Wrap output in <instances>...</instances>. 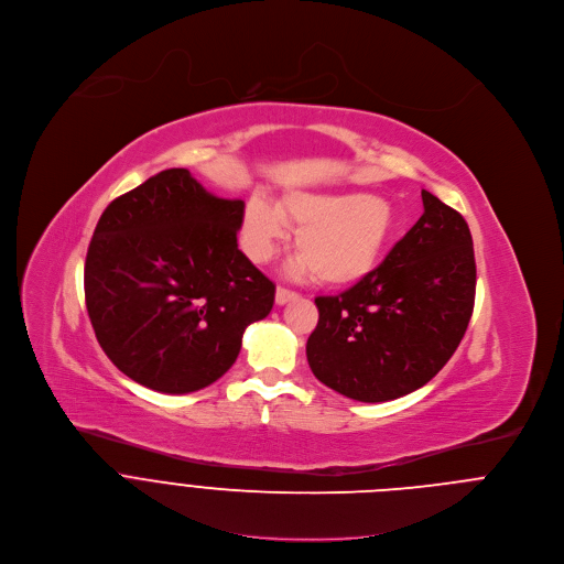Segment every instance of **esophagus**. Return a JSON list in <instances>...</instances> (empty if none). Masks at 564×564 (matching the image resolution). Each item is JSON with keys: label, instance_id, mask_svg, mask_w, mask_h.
Returning <instances> with one entry per match:
<instances>
[{"label": "esophagus", "instance_id": "1", "mask_svg": "<svg viewBox=\"0 0 564 564\" xmlns=\"http://www.w3.org/2000/svg\"><path fill=\"white\" fill-rule=\"evenodd\" d=\"M274 299H276V305H285V303H290V301H296L299 294L292 292V290H288V288H276Z\"/></svg>", "mask_w": 564, "mask_h": 564}]
</instances>
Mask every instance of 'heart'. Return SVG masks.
<instances>
[{
    "label": "heart",
    "instance_id": "obj_1",
    "mask_svg": "<svg viewBox=\"0 0 564 564\" xmlns=\"http://www.w3.org/2000/svg\"><path fill=\"white\" fill-rule=\"evenodd\" d=\"M296 230L299 268L325 285L367 276L395 230V208L382 195L347 191H290L276 199L254 195L243 213V243L254 261H268Z\"/></svg>",
    "mask_w": 564,
    "mask_h": 564
}]
</instances>
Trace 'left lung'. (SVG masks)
<instances>
[{
  "mask_svg": "<svg viewBox=\"0 0 564 564\" xmlns=\"http://www.w3.org/2000/svg\"><path fill=\"white\" fill-rule=\"evenodd\" d=\"M424 215L387 259L338 296H318L312 373L358 402H389L431 382L457 351L477 265L466 219L422 191Z\"/></svg>",
  "mask_w": 564,
  "mask_h": 564,
  "instance_id": "1",
  "label": "left lung"
}]
</instances>
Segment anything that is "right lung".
Returning a JSON list of instances; mask_svg holds the SVG:
<instances>
[{
	"instance_id": "add662e5",
	"label": "right lung",
	"mask_w": 564,
	"mask_h": 564,
	"mask_svg": "<svg viewBox=\"0 0 564 564\" xmlns=\"http://www.w3.org/2000/svg\"><path fill=\"white\" fill-rule=\"evenodd\" d=\"M243 202L166 169L116 197L85 259V305L98 345L133 382L193 393L237 360L274 283L237 248Z\"/></svg>"
}]
</instances>
